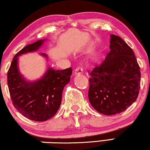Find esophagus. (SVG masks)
Here are the masks:
<instances>
[{"label":"esophagus","instance_id":"esophagus-1","mask_svg":"<svg viewBox=\"0 0 150 150\" xmlns=\"http://www.w3.org/2000/svg\"><path fill=\"white\" fill-rule=\"evenodd\" d=\"M82 73H83V69L79 67L76 68V69L75 70V75H79V74H81Z\"/></svg>","mask_w":150,"mask_h":150}]
</instances>
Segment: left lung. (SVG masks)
<instances>
[{
	"instance_id": "8db88e82",
	"label": "left lung",
	"mask_w": 150,
	"mask_h": 150,
	"mask_svg": "<svg viewBox=\"0 0 150 150\" xmlns=\"http://www.w3.org/2000/svg\"><path fill=\"white\" fill-rule=\"evenodd\" d=\"M110 38V51L105 59L88 71V100L105 115L120 113L135 102L141 80L140 67L132 48L118 35Z\"/></svg>"
}]
</instances>
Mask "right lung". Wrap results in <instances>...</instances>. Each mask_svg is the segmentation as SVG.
Returning <instances> with one entry per match:
<instances>
[{
    "label": "right lung",
    "mask_w": 150,
    "mask_h": 150,
    "mask_svg": "<svg viewBox=\"0 0 150 150\" xmlns=\"http://www.w3.org/2000/svg\"><path fill=\"white\" fill-rule=\"evenodd\" d=\"M44 41L38 40L19 51L7 73L8 90L15 108L25 117L37 122L47 120L56 114L62 103L63 90L72 74L71 67L63 70L48 68L42 78L34 82H27L20 74L18 56L38 50Z\"/></svg>",
    "instance_id": "right-lung-1"
}]
</instances>
